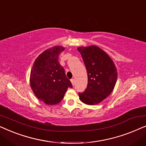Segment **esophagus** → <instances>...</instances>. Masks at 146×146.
Masks as SVG:
<instances>
[{
	"label": "esophagus",
	"instance_id": "34e87169",
	"mask_svg": "<svg viewBox=\"0 0 146 146\" xmlns=\"http://www.w3.org/2000/svg\"><path fill=\"white\" fill-rule=\"evenodd\" d=\"M70 81H71L72 84V85H73V86L74 85V84H75V80L74 79V78H72V79L70 80Z\"/></svg>",
	"mask_w": 146,
	"mask_h": 146
}]
</instances>
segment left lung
I'll return each mask as SVG.
<instances>
[{
	"label": "left lung",
	"mask_w": 146,
	"mask_h": 146,
	"mask_svg": "<svg viewBox=\"0 0 146 146\" xmlns=\"http://www.w3.org/2000/svg\"><path fill=\"white\" fill-rule=\"evenodd\" d=\"M88 73V85L79 93L83 103L96 105L110 94L117 81V70L108 54L96 46L79 47Z\"/></svg>",
	"instance_id": "left-lung-1"
}]
</instances>
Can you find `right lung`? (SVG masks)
<instances>
[{"label": "right lung", "instance_id": "1", "mask_svg": "<svg viewBox=\"0 0 146 146\" xmlns=\"http://www.w3.org/2000/svg\"><path fill=\"white\" fill-rule=\"evenodd\" d=\"M65 48L55 46L46 50L35 60L31 71V86L36 96L48 105H54L63 99L68 88H72L58 56Z\"/></svg>", "mask_w": 146, "mask_h": 146}]
</instances>
